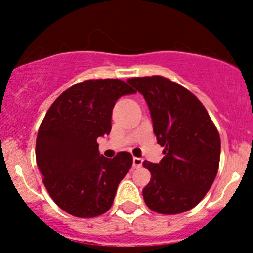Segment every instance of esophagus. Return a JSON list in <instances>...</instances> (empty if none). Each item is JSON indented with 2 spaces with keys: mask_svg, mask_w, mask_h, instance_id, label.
<instances>
[{
  "mask_svg": "<svg viewBox=\"0 0 253 253\" xmlns=\"http://www.w3.org/2000/svg\"><path fill=\"white\" fill-rule=\"evenodd\" d=\"M143 164V159L142 158H133V167L134 168H141Z\"/></svg>",
  "mask_w": 253,
  "mask_h": 253,
  "instance_id": "34e87169",
  "label": "esophagus"
}]
</instances>
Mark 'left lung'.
<instances>
[{"label": "left lung", "instance_id": "left-lung-1", "mask_svg": "<svg viewBox=\"0 0 253 253\" xmlns=\"http://www.w3.org/2000/svg\"><path fill=\"white\" fill-rule=\"evenodd\" d=\"M127 82L144 96L153 131L164 147L159 164L143 162L152 175L143 188L145 205L167 215L190 211L202 201L218 172V129L203 104L180 84L162 76Z\"/></svg>", "mask_w": 253, "mask_h": 253}]
</instances>
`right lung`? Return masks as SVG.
Wrapping results in <instances>:
<instances>
[{
    "instance_id": "add662e5",
    "label": "right lung",
    "mask_w": 253,
    "mask_h": 253,
    "mask_svg": "<svg viewBox=\"0 0 253 253\" xmlns=\"http://www.w3.org/2000/svg\"><path fill=\"white\" fill-rule=\"evenodd\" d=\"M136 91L121 79H88L63 91L39 127L37 164L53 202L77 218L110 209L117 186L131 169V153L112 159L99 153L96 139L111 131L117 99Z\"/></svg>"
}]
</instances>
